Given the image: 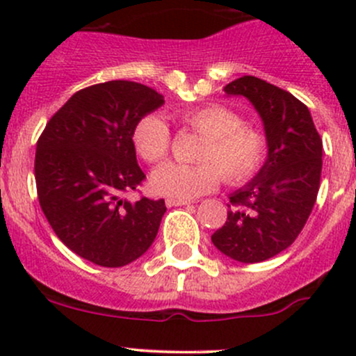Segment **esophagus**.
I'll use <instances>...</instances> for the list:
<instances>
[{
	"label": "esophagus",
	"mask_w": 356,
	"mask_h": 356,
	"mask_svg": "<svg viewBox=\"0 0 356 356\" xmlns=\"http://www.w3.org/2000/svg\"><path fill=\"white\" fill-rule=\"evenodd\" d=\"M165 203H167V207H184V204H189V203H191V201L177 200V198H168L167 201H165Z\"/></svg>",
	"instance_id": "esophagus-1"
}]
</instances>
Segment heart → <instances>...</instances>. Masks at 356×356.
I'll return each mask as SVG.
<instances>
[{"label":"heart","instance_id":"heart-1","mask_svg":"<svg viewBox=\"0 0 356 356\" xmlns=\"http://www.w3.org/2000/svg\"><path fill=\"white\" fill-rule=\"evenodd\" d=\"M182 120L203 136L195 158L200 163H165L152 175L156 195L193 200L213 191L224 175L229 184H243L260 172L268 155V141L258 129L246 127L234 110L204 105L186 111ZM132 145L148 163H160L170 152V129L156 113L145 115L132 131ZM222 174L220 175V172Z\"/></svg>","mask_w":356,"mask_h":356}]
</instances>
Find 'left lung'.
Wrapping results in <instances>:
<instances>
[{"instance_id": "left-lung-1", "label": "left lung", "mask_w": 356, "mask_h": 356, "mask_svg": "<svg viewBox=\"0 0 356 356\" xmlns=\"http://www.w3.org/2000/svg\"><path fill=\"white\" fill-rule=\"evenodd\" d=\"M245 96L264 122L268 155L248 184L229 196L227 222L211 243L229 258L258 264L294 243L317 200L322 172V139L310 110L267 81L245 75L224 88Z\"/></svg>"}]
</instances>
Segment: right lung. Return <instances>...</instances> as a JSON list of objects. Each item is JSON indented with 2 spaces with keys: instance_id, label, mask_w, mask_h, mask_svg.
<instances>
[{
  "instance_id": "obj_1",
  "label": "right lung",
  "mask_w": 356,
  "mask_h": 356,
  "mask_svg": "<svg viewBox=\"0 0 356 356\" xmlns=\"http://www.w3.org/2000/svg\"><path fill=\"white\" fill-rule=\"evenodd\" d=\"M163 96L132 81L75 92L46 124L35 148L38 198L60 241L102 267H124L155 241L165 201H129L145 172L132 131Z\"/></svg>"
}]
</instances>
